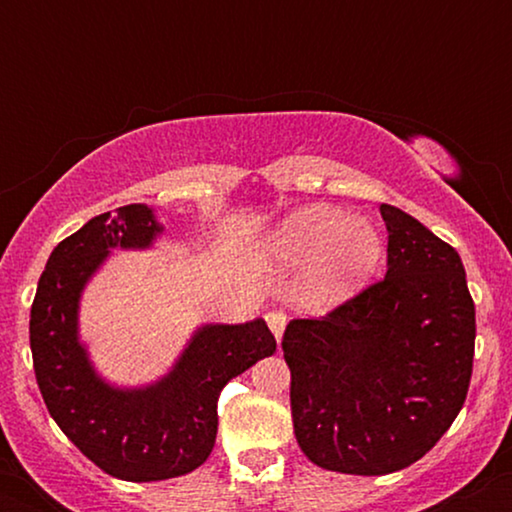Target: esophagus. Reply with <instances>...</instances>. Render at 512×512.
Here are the masks:
<instances>
[{"label": "esophagus", "instance_id": "34e87169", "mask_svg": "<svg viewBox=\"0 0 512 512\" xmlns=\"http://www.w3.org/2000/svg\"><path fill=\"white\" fill-rule=\"evenodd\" d=\"M267 325L269 330H272L276 342H281V337H284V330H286V315L284 313H267Z\"/></svg>", "mask_w": 512, "mask_h": 512}]
</instances>
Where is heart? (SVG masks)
Segmentation results:
<instances>
[{"mask_svg":"<svg viewBox=\"0 0 512 512\" xmlns=\"http://www.w3.org/2000/svg\"><path fill=\"white\" fill-rule=\"evenodd\" d=\"M385 243L378 226L330 204L291 211L257 245L262 267L301 269L298 296L317 310H332L356 298L378 274Z\"/></svg>","mask_w":512,"mask_h":512,"instance_id":"heart-1","label":"heart"}]
</instances>
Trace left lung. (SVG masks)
Here are the masks:
<instances>
[{
	"mask_svg": "<svg viewBox=\"0 0 512 512\" xmlns=\"http://www.w3.org/2000/svg\"><path fill=\"white\" fill-rule=\"evenodd\" d=\"M387 274L322 320H291V416L310 462L378 477L426 455L472 378L474 301L460 255L407 211L380 204Z\"/></svg>",
	"mask_w": 512,
	"mask_h": 512,
	"instance_id": "obj_1",
	"label": "left lung"
}]
</instances>
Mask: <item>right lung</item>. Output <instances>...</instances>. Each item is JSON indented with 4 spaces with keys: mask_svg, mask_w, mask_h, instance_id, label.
Wrapping results in <instances>:
<instances>
[{
    "mask_svg": "<svg viewBox=\"0 0 512 512\" xmlns=\"http://www.w3.org/2000/svg\"><path fill=\"white\" fill-rule=\"evenodd\" d=\"M166 233L156 209L127 204L93 216L52 250L31 308L35 380L62 433L110 477L163 481L211 455L223 385L276 351L262 317L202 322L161 378L117 385L81 339V296L113 250H151Z\"/></svg>",
    "mask_w": 512,
    "mask_h": 512,
    "instance_id": "1",
    "label": "right lung"
}]
</instances>
